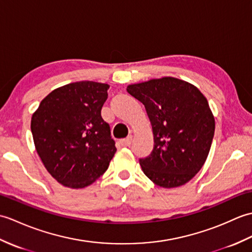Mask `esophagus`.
I'll return each instance as SVG.
<instances>
[{
    "instance_id": "obj_1",
    "label": "esophagus",
    "mask_w": 252,
    "mask_h": 252,
    "mask_svg": "<svg viewBox=\"0 0 252 252\" xmlns=\"http://www.w3.org/2000/svg\"><path fill=\"white\" fill-rule=\"evenodd\" d=\"M131 141H132V136H128L125 139H122L120 142L123 147H129V145L131 144Z\"/></svg>"
}]
</instances>
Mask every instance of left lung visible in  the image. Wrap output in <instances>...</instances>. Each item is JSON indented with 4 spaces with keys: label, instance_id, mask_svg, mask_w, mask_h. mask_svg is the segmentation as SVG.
<instances>
[{
    "label": "left lung",
    "instance_id": "8db88e82",
    "mask_svg": "<svg viewBox=\"0 0 252 252\" xmlns=\"http://www.w3.org/2000/svg\"><path fill=\"white\" fill-rule=\"evenodd\" d=\"M152 124V152L139 159L150 180L166 189L189 182L202 168L215 135V119L204 94L175 77L127 87Z\"/></svg>",
    "mask_w": 252,
    "mask_h": 252
}]
</instances>
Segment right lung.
Listing matches in <instances>:
<instances>
[{"instance_id":"right-lung-1","label":"right lung","mask_w":252,"mask_h":252,"mask_svg":"<svg viewBox=\"0 0 252 252\" xmlns=\"http://www.w3.org/2000/svg\"><path fill=\"white\" fill-rule=\"evenodd\" d=\"M108 84L83 81L55 89L32 115L36 152L64 187L82 189L102 176L116 152L110 125L101 117Z\"/></svg>"}]
</instances>
